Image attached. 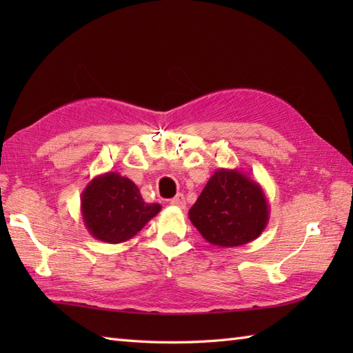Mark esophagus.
Listing matches in <instances>:
<instances>
[{"mask_svg":"<svg viewBox=\"0 0 353 353\" xmlns=\"http://www.w3.org/2000/svg\"><path fill=\"white\" fill-rule=\"evenodd\" d=\"M170 205L171 206H174V208H179V209H183L185 208V197H183V194H177L176 197H172L171 200H170Z\"/></svg>","mask_w":353,"mask_h":353,"instance_id":"esophagus-1","label":"esophagus"}]
</instances>
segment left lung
Listing matches in <instances>:
<instances>
[{
  "label": "left lung",
  "instance_id": "1",
  "mask_svg": "<svg viewBox=\"0 0 353 353\" xmlns=\"http://www.w3.org/2000/svg\"><path fill=\"white\" fill-rule=\"evenodd\" d=\"M188 215L208 243L238 247L262 234L267 228L270 208L265 192L256 181L241 170L219 168Z\"/></svg>",
  "mask_w": 353,
  "mask_h": 353
}]
</instances>
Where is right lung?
<instances>
[{
    "mask_svg": "<svg viewBox=\"0 0 353 353\" xmlns=\"http://www.w3.org/2000/svg\"><path fill=\"white\" fill-rule=\"evenodd\" d=\"M161 208L159 203H145L130 179L112 171L94 177L80 197L85 228L109 244L129 241Z\"/></svg>",
    "mask_w": 353,
    "mask_h": 353,
    "instance_id": "obj_1",
    "label": "right lung"
}]
</instances>
